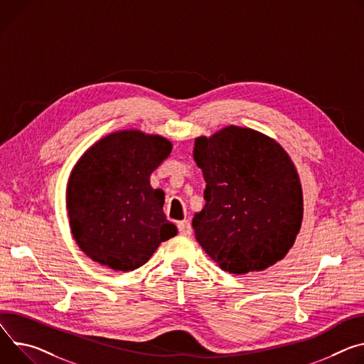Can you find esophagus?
<instances>
[{
	"label": "esophagus",
	"mask_w": 364,
	"mask_h": 364,
	"mask_svg": "<svg viewBox=\"0 0 364 364\" xmlns=\"http://www.w3.org/2000/svg\"><path fill=\"white\" fill-rule=\"evenodd\" d=\"M177 228H178V232H180L181 235H191V232H193V228H191V225H190L188 220H181V222H178V223H177Z\"/></svg>",
	"instance_id": "esophagus-1"
}]
</instances>
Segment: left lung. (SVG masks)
Returning <instances> with one entry per match:
<instances>
[{
  "mask_svg": "<svg viewBox=\"0 0 364 364\" xmlns=\"http://www.w3.org/2000/svg\"><path fill=\"white\" fill-rule=\"evenodd\" d=\"M194 161L206 180L196 240L232 274L264 270L293 245L304 215L302 187L284 149L255 130L229 126L197 138Z\"/></svg>",
  "mask_w": 364,
  "mask_h": 364,
  "instance_id": "left-lung-1",
  "label": "left lung"
}]
</instances>
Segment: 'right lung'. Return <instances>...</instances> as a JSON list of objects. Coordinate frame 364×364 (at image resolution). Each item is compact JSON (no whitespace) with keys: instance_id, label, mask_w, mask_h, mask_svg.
Returning a JSON list of instances; mask_svg holds the SVG:
<instances>
[{"instance_id":"obj_1","label":"right lung","mask_w":364,"mask_h":364,"mask_svg":"<svg viewBox=\"0 0 364 364\" xmlns=\"http://www.w3.org/2000/svg\"><path fill=\"white\" fill-rule=\"evenodd\" d=\"M170 152L167 139L122 130L82 155L70 178L67 208L74 238L90 258L132 272L177 235L162 212L164 193L149 186Z\"/></svg>"}]
</instances>
